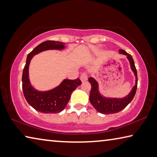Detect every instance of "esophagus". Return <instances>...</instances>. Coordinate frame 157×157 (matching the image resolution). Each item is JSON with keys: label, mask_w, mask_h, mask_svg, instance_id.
Here are the masks:
<instances>
[{"label": "esophagus", "mask_w": 157, "mask_h": 157, "mask_svg": "<svg viewBox=\"0 0 157 157\" xmlns=\"http://www.w3.org/2000/svg\"><path fill=\"white\" fill-rule=\"evenodd\" d=\"M80 79L82 82H85L87 80V74L86 73H82L80 75Z\"/></svg>", "instance_id": "1"}]
</instances>
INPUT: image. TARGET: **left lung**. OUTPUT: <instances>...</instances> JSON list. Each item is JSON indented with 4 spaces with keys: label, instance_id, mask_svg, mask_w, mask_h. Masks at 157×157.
Segmentation results:
<instances>
[{
    "label": "left lung",
    "instance_id": "left-lung-1",
    "mask_svg": "<svg viewBox=\"0 0 157 157\" xmlns=\"http://www.w3.org/2000/svg\"><path fill=\"white\" fill-rule=\"evenodd\" d=\"M119 54L126 55V58L128 59L129 63H130L131 68L136 76V84L133 87L132 90L128 94V95L124 98H107V97L102 96L100 94L98 90V84L96 79L93 78H89V82L91 85L89 101L94 108L98 113L102 114H114L122 110L133 100L136 92L137 85H138V78H137V71L133 59L131 54H128L123 49H119Z\"/></svg>",
    "mask_w": 157,
    "mask_h": 157
}]
</instances>
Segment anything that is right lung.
<instances>
[{
	"mask_svg": "<svg viewBox=\"0 0 157 157\" xmlns=\"http://www.w3.org/2000/svg\"><path fill=\"white\" fill-rule=\"evenodd\" d=\"M65 43L59 41L47 40L37 46L27 56L26 65L22 74V89L25 98L31 106L40 113L52 114L59 113L66 108L71 94L82 84L80 79H66L58 86L52 90L40 91L31 86L29 78V68L31 59L40 52L65 48Z\"/></svg>",
	"mask_w": 157,
	"mask_h": 157,
	"instance_id": "obj_1",
	"label": "right lung"
}]
</instances>
